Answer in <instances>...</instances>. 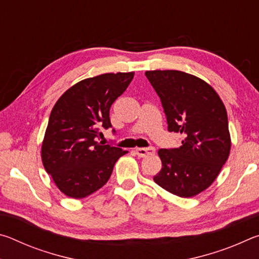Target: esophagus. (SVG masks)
I'll return each mask as SVG.
<instances>
[{
  "label": "esophagus",
  "mask_w": 259,
  "mask_h": 259,
  "mask_svg": "<svg viewBox=\"0 0 259 259\" xmlns=\"http://www.w3.org/2000/svg\"><path fill=\"white\" fill-rule=\"evenodd\" d=\"M136 153H137V155L140 157H145L148 155H152L155 153V148L154 147H146V148H136Z\"/></svg>",
  "instance_id": "1"
}]
</instances>
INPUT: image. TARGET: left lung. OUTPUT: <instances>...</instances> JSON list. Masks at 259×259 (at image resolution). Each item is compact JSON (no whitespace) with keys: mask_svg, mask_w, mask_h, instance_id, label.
<instances>
[{"mask_svg":"<svg viewBox=\"0 0 259 259\" xmlns=\"http://www.w3.org/2000/svg\"><path fill=\"white\" fill-rule=\"evenodd\" d=\"M160 97L168 131L182 146L161 148L162 169L154 182L172 194L191 198L211 185L229 159L231 138L224 104L207 82L181 71H148Z\"/></svg>","mask_w":259,"mask_h":259,"instance_id":"1","label":"left lung"}]
</instances>
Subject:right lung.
Segmentation results:
<instances>
[{
	"label": "right lung",
	"mask_w": 259,
	"mask_h": 259,
	"mask_svg": "<svg viewBox=\"0 0 259 259\" xmlns=\"http://www.w3.org/2000/svg\"><path fill=\"white\" fill-rule=\"evenodd\" d=\"M133 78L134 73L85 78L69 88L52 108L41 156L64 194L82 199L98 191L126 153L98 139L103 135L99 128H112L109 109Z\"/></svg>",
	"instance_id": "add662e5"
}]
</instances>
